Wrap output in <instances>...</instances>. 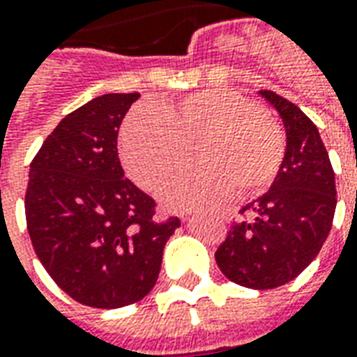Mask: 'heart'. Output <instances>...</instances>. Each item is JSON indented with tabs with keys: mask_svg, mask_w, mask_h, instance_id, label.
I'll list each match as a JSON object with an SVG mask.
<instances>
[{
	"mask_svg": "<svg viewBox=\"0 0 357 357\" xmlns=\"http://www.w3.org/2000/svg\"><path fill=\"white\" fill-rule=\"evenodd\" d=\"M195 141L199 164L158 185V199L170 208L220 203L231 193L259 195L273 185L286 153L280 126L251 98L226 89L193 92L162 109L137 106L123 121L119 151L131 178L153 187Z\"/></svg>",
	"mask_w": 357,
	"mask_h": 357,
	"instance_id": "1",
	"label": "heart"
}]
</instances>
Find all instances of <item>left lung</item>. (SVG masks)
Listing matches in <instances>:
<instances>
[{
	"mask_svg": "<svg viewBox=\"0 0 357 357\" xmlns=\"http://www.w3.org/2000/svg\"><path fill=\"white\" fill-rule=\"evenodd\" d=\"M259 94L282 118V168L265 195L239 211L243 218L231 224L214 257L231 282L271 290L294 280L317 257L335 218L336 185L315 123L280 94Z\"/></svg>",
	"mask_w": 357,
	"mask_h": 357,
	"instance_id": "1",
	"label": "left lung"
}]
</instances>
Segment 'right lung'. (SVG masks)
<instances>
[{
  "label": "right lung",
  "instance_id": "right-lung-1",
  "mask_svg": "<svg viewBox=\"0 0 357 357\" xmlns=\"http://www.w3.org/2000/svg\"><path fill=\"white\" fill-rule=\"evenodd\" d=\"M137 98H92L57 123L31 164L24 213L32 248L54 282L89 307L143 300L181 224L154 220V199L121 168L118 131Z\"/></svg>",
  "mask_w": 357,
  "mask_h": 357
}]
</instances>
